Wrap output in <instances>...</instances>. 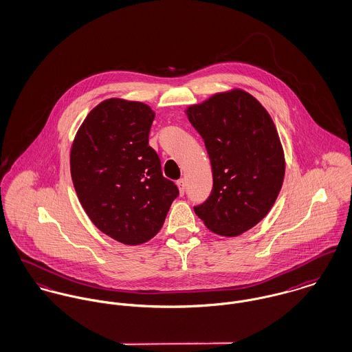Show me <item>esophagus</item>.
Instances as JSON below:
<instances>
[{
  "instance_id": "esophagus-1",
  "label": "esophagus",
  "mask_w": 352,
  "mask_h": 352,
  "mask_svg": "<svg viewBox=\"0 0 352 352\" xmlns=\"http://www.w3.org/2000/svg\"><path fill=\"white\" fill-rule=\"evenodd\" d=\"M177 187H179V191L182 195H184V192H186V182L182 179V180H179L177 182Z\"/></svg>"
}]
</instances>
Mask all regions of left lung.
Returning <instances> with one entry per match:
<instances>
[{
    "label": "left lung",
    "instance_id": "1",
    "mask_svg": "<svg viewBox=\"0 0 352 352\" xmlns=\"http://www.w3.org/2000/svg\"><path fill=\"white\" fill-rule=\"evenodd\" d=\"M186 114L204 140L214 179L211 195L193 210L212 232L241 235L267 215L284 183L285 157L276 125L241 89L192 104Z\"/></svg>",
    "mask_w": 352,
    "mask_h": 352
}]
</instances>
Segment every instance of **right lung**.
<instances>
[{"mask_svg": "<svg viewBox=\"0 0 352 352\" xmlns=\"http://www.w3.org/2000/svg\"><path fill=\"white\" fill-rule=\"evenodd\" d=\"M153 120L148 104L110 98L87 114L71 146V177L83 210L124 245L152 239L179 196L149 146Z\"/></svg>", "mask_w": 352, "mask_h": 352, "instance_id": "obj_1", "label": "right lung"}]
</instances>
